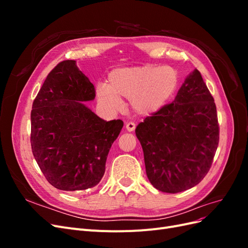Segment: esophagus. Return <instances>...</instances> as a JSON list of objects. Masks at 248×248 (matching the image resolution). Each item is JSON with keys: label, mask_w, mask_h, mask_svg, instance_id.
<instances>
[{"label": "esophagus", "mask_w": 248, "mask_h": 248, "mask_svg": "<svg viewBox=\"0 0 248 248\" xmlns=\"http://www.w3.org/2000/svg\"><path fill=\"white\" fill-rule=\"evenodd\" d=\"M126 129H127V131H129V132L133 131L134 129H136V124H134L133 122L126 123Z\"/></svg>", "instance_id": "esophagus-1"}]
</instances>
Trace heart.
<instances>
[{"instance_id": "heart-1", "label": "heart", "mask_w": 248, "mask_h": 248, "mask_svg": "<svg viewBox=\"0 0 248 248\" xmlns=\"http://www.w3.org/2000/svg\"><path fill=\"white\" fill-rule=\"evenodd\" d=\"M179 85V74L170 66L144 65L112 70L108 85L96 89L97 99L103 108L119 110L121 98L129 99L130 108L139 116H152L159 111Z\"/></svg>"}]
</instances>
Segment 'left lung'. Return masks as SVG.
I'll list each match as a JSON object with an SVG mask.
<instances>
[{"label": "left lung", "instance_id": "obj_1", "mask_svg": "<svg viewBox=\"0 0 248 248\" xmlns=\"http://www.w3.org/2000/svg\"><path fill=\"white\" fill-rule=\"evenodd\" d=\"M149 181L177 193L199 184L211 167L219 140L212 95L199 70L185 78L174 101L136 128Z\"/></svg>", "mask_w": 248, "mask_h": 248}]
</instances>
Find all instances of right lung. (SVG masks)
<instances>
[{
    "label": "right lung",
    "mask_w": 248,
    "mask_h": 248,
    "mask_svg": "<svg viewBox=\"0 0 248 248\" xmlns=\"http://www.w3.org/2000/svg\"><path fill=\"white\" fill-rule=\"evenodd\" d=\"M95 89L77 66L59 63L44 80L33 102L31 146L47 181L60 190L91 188L100 182L122 120L106 121L84 102Z\"/></svg>",
    "instance_id": "add662e5"
}]
</instances>
